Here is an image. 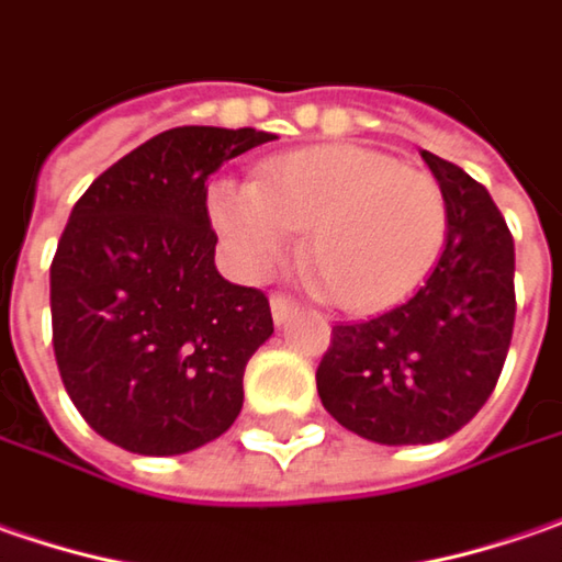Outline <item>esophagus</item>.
Here are the masks:
<instances>
[{"instance_id": "esophagus-1", "label": "esophagus", "mask_w": 562, "mask_h": 562, "mask_svg": "<svg viewBox=\"0 0 562 562\" xmlns=\"http://www.w3.org/2000/svg\"><path fill=\"white\" fill-rule=\"evenodd\" d=\"M295 302H292V299H285V295H280V292H273V295H270V311H273V321H277V324H285V321H289V317H292V311H295Z\"/></svg>"}]
</instances>
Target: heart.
<instances>
[{
    "mask_svg": "<svg viewBox=\"0 0 562 562\" xmlns=\"http://www.w3.org/2000/svg\"><path fill=\"white\" fill-rule=\"evenodd\" d=\"M210 220L238 267L260 277L307 233V257L336 305L374 311L405 299L440 257L450 204L440 182L358 144L295 150L257 182H216Z\"/></svg>",
    "mask_w": 562,
    "mask_h": 562,
    "instance_id": "obj_1",
    "label": "heart"
}]
</instances>
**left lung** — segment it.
Returning <instances> with one entry per match:
<instances>
[{
    "instance_id": "1",
    "label": "left lung",
    "mask_w": 562,
    "mask_h": 562,
    "mask_svg": "<svg viewBox=\"0 0 562 562\" xmlns=\"http://www.w3.org/2000/svg\"><path fill=\"white\" fill-rule=\"evenodd\" d=\"M450 204L447 248L403 305L336 324L317 393L352 434L412 447L456 434L494 393L516 321V248L487 188L422 150Z\"/></svg>"
}]
</instances>
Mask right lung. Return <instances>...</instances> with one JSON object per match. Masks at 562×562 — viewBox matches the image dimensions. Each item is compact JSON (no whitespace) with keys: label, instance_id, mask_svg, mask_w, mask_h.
I'll return each mask as SVG.
<instances>
[{"label":"right lung","instance_id":"1","mask_svg":"<svg viewBox=\"0 0 562 562\" xmlns=\"http://www.w3.org/2000/svg\"><path fill=\"white\" fill-rule=\"evenodd\" d=\"M267 140L169 128L100 172L68 216L49 267L56 364L87 425L122 450H198L241 412L273 314L260 289L220 277L204 182Z\"/></svg>","mask_w":562,"mask_h":562}]
</instances>
